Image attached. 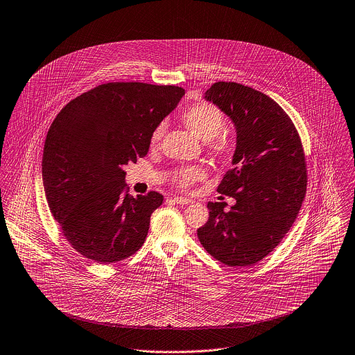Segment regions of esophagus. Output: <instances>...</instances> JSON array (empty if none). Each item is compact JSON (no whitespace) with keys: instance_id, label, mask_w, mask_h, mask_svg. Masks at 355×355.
Segmentation results:
<instances>
[{"instance_id":"esophagus-1","label":"esophagus","mask_w":355,"mask_h":355,"mask_svg":"<svg viewBox=\"0 0 355 355\" xmlns=\"http://www.w3.org/2000/svg\"><path fill=\"white\" fill-rule=\"evenodd\" d=\"M173 202H174V203H177V205H189V203H192V200H191V199L181 198V196H175V198H173Z\"/></svg>"}]
</instances>
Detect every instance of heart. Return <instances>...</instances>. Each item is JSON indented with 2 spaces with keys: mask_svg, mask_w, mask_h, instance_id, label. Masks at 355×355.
Listing matches in <instances>:
<instances>
[{
  "mask_svg": "<svg viewBox=\"0 0 355 355\" xmlns=\"http://www.w3.org/2000/svg\"><path fill=\"white\" fill-rule=\"evenodd\" d=\"M182 123L200 140L207 141V146L214 156L229 160L237 152V139L233 133L222 130L225 128L223 112L209 101L196 103L185 108L181 114ZM164 133V125H157L149 137L152 146L157 145ZM206 170L202 166H187L175 170L173 182L177 188L188 191L198 181L203 180Z\"/></svg>",
  "mask_w": 355,
  "mask_h": 355,
  "instance_id": "b5f03b06",
  "label": "heart"
}]
</instances>
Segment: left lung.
<instances>
[{
  "label": "left lung",
  "mask_w": 355,
  "mask_h": 355,
  "mask_svg": "<svg viewBox=\"0 0 355 355\" xmlns=\"http://www.w3.org/2000/svg\"><path fill=\"white\" fill-rule=\"evenodd\" d=\"M206 98L233 121L237 152L216 191L236 199L229 211L209 202V220L198 229L205 250L230 268L268 257L302 207L307 170L299 133L269 96L236 82H215Z\"/></svg>",
  "instance_id": "1"
}]
</instances>
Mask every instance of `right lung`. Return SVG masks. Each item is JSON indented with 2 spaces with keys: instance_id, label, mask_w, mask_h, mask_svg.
Here are the masks:
<instances>
[{
  "instance_id": "1",
  "label": "right lung",
  "mask_w": 355,
  "mask_h": 355,
  "mask_svg": "<svg viewBox=\"0 0 355 355\" xmlns=\"http://www.w3.org/2000/svg\"><path fill=\"white\" fill-rule=\"evenodd\" d=\"M185 90L101 83L66 104L46 135L42 178L49 210L72 248L111 265L136 254L163 195H128L123 167L149 149L152 130Z\"/></svg>"
}]
</instances>
